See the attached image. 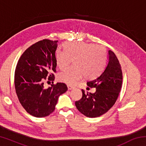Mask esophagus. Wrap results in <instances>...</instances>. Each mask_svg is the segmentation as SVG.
Segmentation results:
<instances>
[{
  "mask_svg": "<svg viewBox=\"0 0 146 146\" xmlns=\"http://www.w3.org/2000/svg\"><path fill=\"white\" fill-rule=\"evenodd\" d=\"M74 88V87L73 86H71V85H68V90H72V89H73Z\"/></svg>",
  "mask_w": 146,
  "mask_h": 146,
  "instance_id": "esophagus-1",
  "label": "esophagus"
}]
</instances>
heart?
<instances>
[{
	"mask_svg": "<svg viewBox=\"0 0 146 146\" xmlns=\"http://www.w3.org/2000/svg\"><path fill=\"white\" fill-rule=\"evenodd\" d=\"M63 48L64 51L57 49L55 51L56 65L64 70L73 60V66L58 74L60 82L74 84L83 76L95 78L103 70L106 58L104 46L85 42H69L63 44Z\"/></svg>",
	"mask_w": 146,
	"mask_h": 146,
	"instance_id": "heart-1",
	"label": "heart"
}]
</instances>
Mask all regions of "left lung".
<instances>
[{
  "label": "left lung",
  "instance_id": "left-lung-1",
  "mask_svg": "<svg viewBox=\"0 0 146 146\" xmlns=\"http://www.w3.org/2000/svg\"><path fill=\"white\" fill-rule=\"evenodd\" d=\"M108 62L99 76L87 82L90 88H95L94 93H85L82 90V97L76 101L77 110L86 117L95 118L104 114L117 101L122 84L121 66L115 54L108 51Z\"/></svg>",
  "mask_w": 146,
  "mask_h": 146
}]
</instances>
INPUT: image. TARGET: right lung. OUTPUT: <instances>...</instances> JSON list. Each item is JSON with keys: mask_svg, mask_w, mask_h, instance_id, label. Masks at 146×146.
Listing matches in <instances>:
<instances>
[{"mask_svg": "<svg viewBox=\"0 0 146 146\" xmlns=\"http://www.w3.org/2000/svg\"><path fill=\"white\" fill-rule=\"evenodd\" d=\"M57 42L48 39L37 42L24 51L17 64V95L26 111L35 117H47L53 112L58 97L68 90L67 86L60 82L44 87L46 78L49 81L55 79L53 72H56Z\"/></svg>", "mask_w": 146, "mask_h": 146, "instance_id": "obj_1", "label": "right lung"}]
</instances>
